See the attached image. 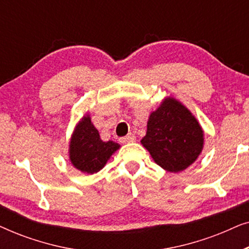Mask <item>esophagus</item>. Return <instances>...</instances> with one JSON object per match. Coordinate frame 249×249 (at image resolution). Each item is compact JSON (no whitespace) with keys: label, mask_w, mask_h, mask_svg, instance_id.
<instances>
[{"label":"esophagus","mask_w":249,"mask_h":249,"mask_svg":"<svg viewBox=\"0 0 249 249\" xmlns=\"http://www.w3.org/2000/svg\"><path fill=\"white\" fill-rule=\"evenodd\" d=\"M136 141V137L134 134H128L125 137L120 138V142L122 144H128V142H134Z\"/></svg>","instance_id":"1"}]
</instances>
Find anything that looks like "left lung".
<instances>
[{
    "label": "left lung",
    "mask_w": 249,
    "mask_h": 249,
    "mask_svg": "<svg viewBox=\"0 0 249 249\" xmlns=\"http://www.w3.org/2000/svg\"><path fill=\"white\" fill-rule=\"evenodd\" d=\"M141 142L156 164L176 173L192 165L202 153L204 132L185 105L166 97L149 115Z\"/></svg>",
    "instance_id": "obj_1"
}]
</instances>
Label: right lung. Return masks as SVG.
<instances>
[{"label":"right lung","mask_w":249,"mask_h":249,"mask_svg":"<svg viewBox=\"0 0 249 249\" xmlns=\"http://www.w3.org/2000/svg\"><path fill=\"white\" fill-rule=\"evenodd\" d=\"M119 147L120 145L117 142L102 141L89 115H85L76 125L71 137L69 158L74 168L93 175L104 168L107 160Z\"/></svg>","instance_id":"1"}]
</instances>
